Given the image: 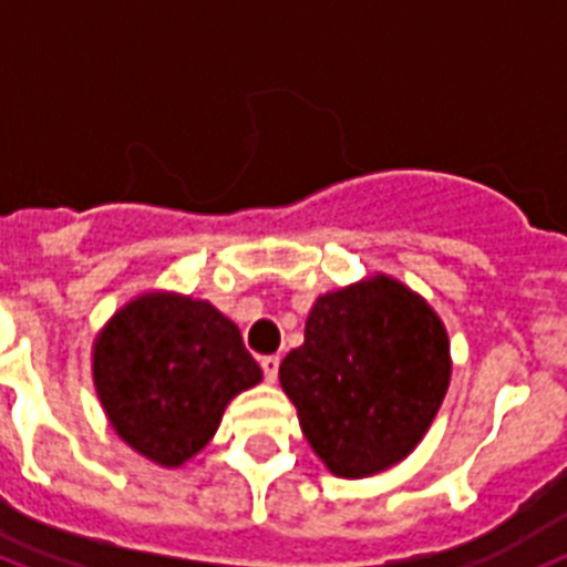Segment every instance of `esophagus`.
Returning <instances> with one entry per match:
<instances>
[{
    "mask_svg": "<svg viewBox=\"0 0 567 567\" xmlns=\"http://www.w3.org/2000/svg\"><path fill=\"white\" fill-rule=\"evenodd\" d=\"M260 368H264V377L269 382L278 379V368H280V357H260Z\"/></svg>",
    "mask_w": 567,
    "mask_h": 567,
    "instance_id": "1",
    "label": "esophagus"
}]
</instances>
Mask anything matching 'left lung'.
<instances>
[{
	"label": "left lung",
	"instance_id": "obj_1",
	"mask_svg": "<svg viewBox=\"0 0 567 567\" xmlns=\"http://www.w3.org/2000/svg\"><path fill=\"white\" fill-rule=\"evenodd\" d=\"M449 339L429 303L391 278L318 298L280 385L303 437L344 478L394 466L417 446L449 388Z\"/></svg>",
	"mask_w": 567,
	"mask_h": 567
}]
</instances>
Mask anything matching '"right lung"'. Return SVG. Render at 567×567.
I'll use <instances>...</instances> for the list:
<instances>
[{"label":"right lung","mask_w":567,"mask_h":567,"mask_svg":"<svg viewBox=\"0 0 567 567\" xmlns=\"http://www.w3.org/2000/svg\"><path fill=\"white\" fill-rule=\"evenodd\" d=\"M95 388L112 429L162 466L194 457L260 364L237 324L210 303L144 295L95 341Z\"/></svg>","instance_id":"right-lung-1"}]
</instances>
